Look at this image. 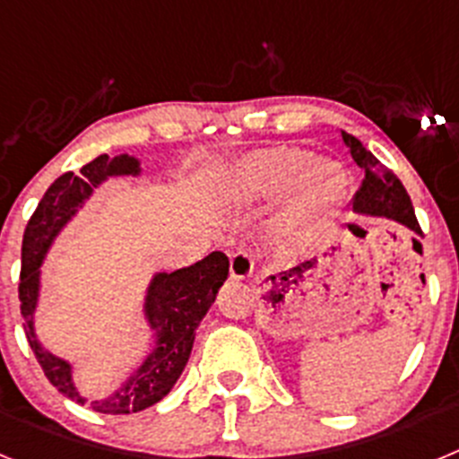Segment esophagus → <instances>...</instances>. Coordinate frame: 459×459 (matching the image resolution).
<instances>
[{"label":"esophagus","mask_w":459,"mask_h":459,"mask_svg":"<svg viewBox=\"0 0 459 459\" xmlns=\"http://www.w3.org/2000/svg\"><path fill=\"white\" fill-rule=\"evenodd\" d=\"M255 271V259L248 250H234L232 253V262H230V273H232L234 280H246L250 278Z\"/></svg>","instance_id":"34e87169"}]
</instances>
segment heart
<instances>
[{"label": "heart", "mask_w": 459, "mask_h": 459, "mask_svg": "<svg viewBox=\"0 0 459 459\" xmlns=\"http://www.w3.org/2000/svg\"><path fill=\"white\" fill-rule=\"evenodd\" d=\"M230 184L250 200H278L290 193L296 216L322 213L342 193V177L335 168L312 165V156L301 147H273L250 153L234 168Z\"/></svg>", "instance_id": "heart-1"}]
</instances>
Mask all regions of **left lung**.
I'll use <instances>...</instances> for the list:
<instances>
[{
    "instance_id": "1",
    "label": "left lung",
    "mask_w": 459,
    "mask_h": 459,
    "mask_svg": "<svg viewBox=\"0 0 459 459\" xmlns=\"http://www.w3.org/2000/svg\"><path fill=\"white\" fill-rule=\"evenodd\" d=\"M342 140L344 144L350 147V153L356 160V165L363 169V184H360L359 193L354 195L356 213L391 218V221L403 222L404 227L413 230L416 234H423L420 232V225L419 221H416L411 200H409L403 181L397 179L391 169L384 168V165H381L354 135L342 131ZM350 227L354 230L356 225L351 222Z\"/></svg>"
}]
</instances>
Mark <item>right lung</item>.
<instances>
[{
  "instance_id": "add662e5",
  "label": "right lung",
  "mask_w": 459,
  "mask_h": 459,
  "mask_svg": "<svg viewBox=\"0 0 459 459\" xmlns=\"http://www.w3.org/2000/svg\"><path fill=\"white\" fill-rule=\"evenodd\" d=\"M140 174V163L133 156H99L84 165L80 174H62L31 213L22 237V269H20V315L30 347L52 386L78 404H89L100 413H135L160 403L184 372L195 342V331L202 317L216 301L218 290L230 275V259L225 253L206 255L202 262L172 273L153 275L144 301V315L156 333V347L140 368L124 381L115 395L93 400L80 395L73 384L71 366L43 350L34 333V310L39 303L40 262L62 227L75 216V211L89 200L108 177Z\"/></svg>"
}]
</instances>
